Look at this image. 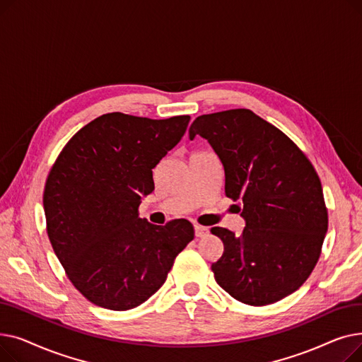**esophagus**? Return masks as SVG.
Wrapping results in <instances>:
<instances>
[{"instance_id": "obj_1", "label": "esophagus", "mask_w": 362, "mask_h": 362, "mask_svg": "<svg viewBox=\"0 0 362 362\" xmlns=\"http://www.w3.org/2000/svg\"><path fill=\"white\" fill-rule=\"evenodd\" d=\"M208 233V229L206 227H204V226H199V224H195V236L197 238H205Z\"/></svg>"}]
</instances>
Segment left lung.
<instances>
[{"instance_id":"left-lung-1","label":"left lung","mask_w":362,"mask_h":362,"mask_svg":"<svg viewBox=\"0 0 362 362\" xmlns=\"http://www.w3.org/2000/svg\"><path fill=\"white\" fill-rule=\"evenodd\" d=\"M205 138L224 167L226 197L242 202L240 236L211 233L224 251L211 270L235 299L252 307L299 289L321 254L329 214L311 161L284 133L246 108L204 114L189 138Z\"/></svg>"}]
</instances>
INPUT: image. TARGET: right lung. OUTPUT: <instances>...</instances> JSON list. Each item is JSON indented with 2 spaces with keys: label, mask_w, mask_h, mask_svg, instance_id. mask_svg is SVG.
Instances as JSON below:
<instances>
[{
  "label": "right lung",
  "mask_w": 362,
  "mask_h": 362,
  "mask_svg": "<svg viewBox=\"0 0 362 362\" xmlns=\"http://www.w3.org/2000/svg\"><path fill=\"white\" fill-rule=\"evenodd\" d=\"M189 116L163 120L108 112L76 132L44 189L47 233L63 269L95 305L126 311L154 295L194 226L139 218L152 168L185 135Z\"/></svg>",
  "instance_id": "obj_1"
}]
</instances>
